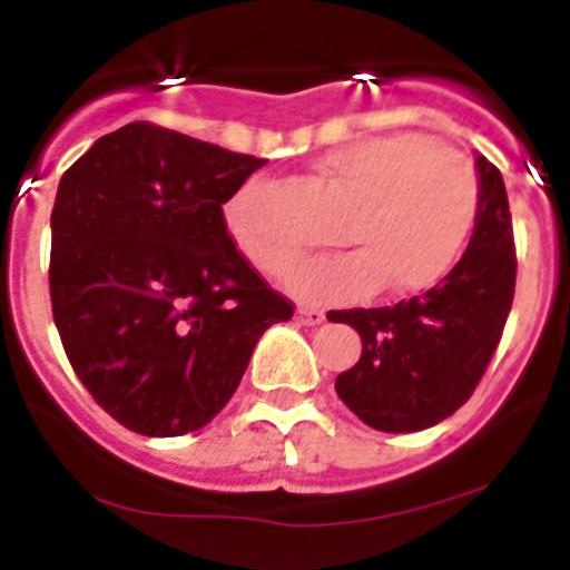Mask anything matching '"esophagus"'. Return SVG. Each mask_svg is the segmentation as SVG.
Wrapping results in <instances>:
<instances>
[{
    "mask_svg": "<svg viewBox=\"0 0 570 570\" xmlns=\"http://www.w3.org/2000/svg\"><path fill=\"white\" fill-rule=\"evenodd\" d=\"M296 320H299L302 325H320V322L325 320V314H322L320 308H308V305H299V308H296Z\"/></svg>",
    "mask_w": 570,
    "mask_h": 570,
    "instance_id": "obj_1",
    "label": "esophagus"
}]
</instances>
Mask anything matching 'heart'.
<instances>
[{"label": "heart", "instance_id": "b5f03b06", "mask_svg": "<svg viewBox=\"0 0 570 570\" xmlns=\"http://www.w3.org/2000/svg\"><path fill=\"white\" fill-rule=\"evenodd\" d=\"M322 185L351 203L334 242L347 254L308 262L291 288L305 302L362 294L414 296L436 288L465 254L480 219V174L462 150L422 134L347 142L316 163ZM265 185L248 183L225 208L242 256L268 276H288L299 242L262 223Z\"/></svg>", "mask_w": 570, "mask_h": 570}]
</instances>
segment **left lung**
<instances>
[{"label":"left lung","mask_w":570,"mask_h":570,"mask_svg":"<svg viewBox=\"0 0 570 570\" xmlns=\"http://www.w3.org/2000/svg\"><path fill=\"white\" fill-rule=\"evenodd\" d=\"M480 219L456 268L394 308L331 311L362 336V356L336 376V394L365 425L411 434L471 400L502 340L517 285V250L502 174L485 156Z\"/></svg>","instance_id":"left-lung-1"}]
</instances>
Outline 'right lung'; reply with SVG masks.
<instances>
[{"label": "right lung", "mask_w": 570, "mask_h": 570, "mask_svg": "<svg viewBox=\"0 0 570 570\" xmlns=\"http://www.w3.org/2000/svg\"><path fill=\"white\" fill-rule=\"evenodd\" d=\"M265 159L130 122L65 170L50 305L70 365L119 425L183 436L234 396L294 302L256 274L223 205Z\"/></svg>", "instance_id": "obj_1"}]
</instances>
